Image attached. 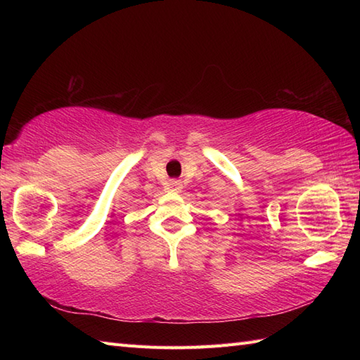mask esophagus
Segmentation results:
<instances>
[{"instance_id": "obj_1", "label": "esophagus", "mask_w": 360, "mask_h": 360, "mask_svg": "<svg viewBox=\"0 0 360 360\" xmlns=\"http://www.w3.org/2000/svg\"><path fill=\"white\" fill-rule=\"evenodd\" d=\"M167 188L172 190V192H179V190L182 188V182L178 181V179H172L167 182Z\"/></svg>"}]
</instances>
